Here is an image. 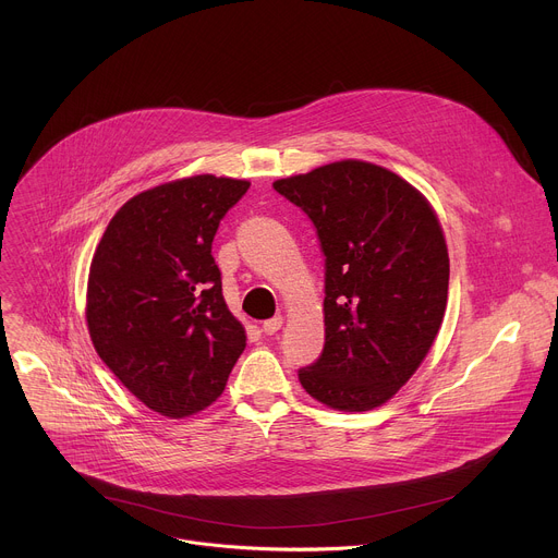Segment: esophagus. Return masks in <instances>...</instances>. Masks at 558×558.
Here are the masks:
<instances>
[{
	"label": "esophagus",
	"mask_w": 558,
	"mask_h": 558,
	"mask_svg": "<svg viewBox=\"0 0 558 558\" xmlns=\"http://www.w3.org/2000/svg\"><path fill=\"white\" fill-rule=\"evenodd\" d=\"M282 323H284L282 315H276V317H271V320H265L263 323V333L265 336H274L282 327Z\"/></svg>",
	"instance_id": "esophagus-1"
}]
</instances>
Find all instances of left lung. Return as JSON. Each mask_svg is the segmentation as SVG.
Wrapping results in <instances>:
<instances>
[{
    "label": "left lung",
    "instance_id": "left-lung-1",
    "mask_svg": "<svg viewBox=\"0 0 558 558\" xmlns=\"http://www.w3.org/2000/svg\"><path fill=\"white\" fill-rule=\"evenodd\" d=\"M274 190L313 222L325 254V349L298 371L336 411L381 407L430 351L448 300V250L428 201L373 163L338 161Z\"/></svg>",
    "mask_w": 558,
    "mask_h": 558
}]
</instances>
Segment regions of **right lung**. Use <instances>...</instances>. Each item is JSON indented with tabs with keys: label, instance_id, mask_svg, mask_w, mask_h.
Returning <instances> with one entry per match:
<instances>
[{
	"label": "right lung",
	"instance_id": "right-lung-1",
	"mask_svg": "<svg viewBox=\"0 0 558 558\" xmlns=\"http://www.w3.org/2000/svg\"><path fill=\"white\" fill-rule=\"evenodd\" d=\"M247 190V181L201 174L141 192L114 214L93 256V344L117 379L166 417L216 402L245 351L211 243Z\"/></svg>",
	"mask_w": 558,
	"mask_h": 558
}]
</instances>
